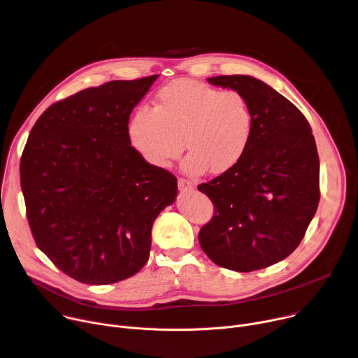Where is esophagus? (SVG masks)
<instances>
[{"mask_svg":"<svg viewBox=\"0 0 358 358\" xmlns=\"http://www.w3.org/2000/svg\"><path fill=\"white\" fill-rule=\"evenodd\" d=\"M178 189L181 192H189L194 189V185L188 181V180H184V178H178Z\"/></svg>","mask_w":358,"mask_h":358,"instance_id":"1","label":"esophagus"}]
</instances>
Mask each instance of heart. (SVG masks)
<instances>
[{
	"label": "heart",
	"instance_id": "b5f03b06",
	"mask_svg": "<svg viewBox=\"0 0 358 358\" xmlns=\"http://www.w3.org/2000/svg\"><path fill=\"white\" fill-rule=\"evenodd\" d=\"M253 113L239 90H221L194 80H176L159 90L152 110L140 108L127 133L138 155L157 169H167L185 148L188 174H221L235 167L250 144ZM185 143H182V140Z\"/></svg>",
	"mask_w": 358,
	"mask_h": 358
}]
</instances>
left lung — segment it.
<instances>
[{"label": "left lung", "instance_id": "obj_1", "mask_svg": "<svg viewBox=\"0 0 358 358\" xmlns=\"http://www.w3.org/2000/svg\"><path fill=\"white\" fill-rule=\"evenodd\" d=\"M207 80L243 93L255 126L242 160L198 185L215 211L198 241L221 268L264 269L289 257L316 214L320 199L316 141L301 112L265 82L248 75Z\"/></svg>", "mask_w": 358, "mask_h": 358}]
</instances>
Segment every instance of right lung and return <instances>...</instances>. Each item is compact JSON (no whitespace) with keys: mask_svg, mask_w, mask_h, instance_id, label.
<instances>
[{"mask_svg":"<svg viewBox=\"0 0 358 358\" xmlns=\"http://www.w3.org/2000/svg\"><path fill=\"white\" fill-rule=\"evenodd\" d=\"M159 75L112 80L49 106L32 127L20 174L36 246L68 276L109 285L148 261L151 227L177 178L131 147L133 109Z\"/></svg>","mask_w":358,"mask_h":358,"instance_id":"right-lung-1","label":"right lung"}]
</instances>
